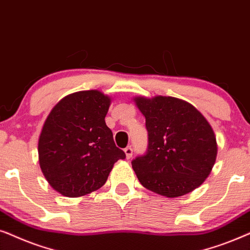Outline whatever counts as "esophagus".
<instances>
[{
  "instance_id": "obj_1",
  "label": "esophagus",
  "mask_w": 250,
  "mask_h": 250,
  "mask_svg": "<svg viewBox=\"0 0 250 250\" xmlns=\"http://www.w3.org/2000/svg\"><path fill=\"white\" fill-rule=\"evenodd\" d=\"M132 147L131 146H127V147L125 148V156H127V159H130L132 156Z\"/></svg>"
}]
</instances>
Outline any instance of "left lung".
Here are the masks:
<instances>
[{
  "instance_id": "obj_1",
  "label": "left lung",
  "mask_w": 250,
  "mask_h": 250,
  "mask_svg": "<svg viewBox=\"0 0 250 250\" xmlns=\"http://www.w3.org/2000/svg\"><path fill=\"white\" fill-rule=\"evenodd\" d=\"M145 116L147 149L131 161L144 188L176 198L200 186L217 155L214 131L194 106L174 97L136 98Z\"/></svg>"
}]
</instances>
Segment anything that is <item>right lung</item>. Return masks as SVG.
<instances>
[{
    "label": "right lung",
    "instance_id": "obj_1",
    "mask_svg": "<svg viewBox=\"0 0 250 250\" xmlns=\"http://www.w3.org/2000/svg\"><path fill=\"white\" fill-rule=\"evenodd\" d=\"M111 99L97 90L66 96L46 118L39 139L43 175L69 198L101 188L113 165L125 159L105 123Z\"/></svg>",
    "mask_w": 250,
    "mask_h": 250
}]
</instances>
